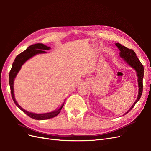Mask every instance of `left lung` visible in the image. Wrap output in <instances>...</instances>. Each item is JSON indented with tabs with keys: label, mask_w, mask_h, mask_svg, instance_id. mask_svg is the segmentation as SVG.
<instances>
[{
	"label": "left lung",
	"mask_w": 151,
	"mask_h": 151,
	"mask_svg": "<svg viewBox=\"0 0 151 151\" xmlns=\"http://www.w3.org/2000/svg\"><path fill=\"white\" fill-rule=\"evenodd\" d=\"M115 46L119 48L120 50V56L121 58H123V60L127 63V64L134 68L135 71L137 72V75L138 77V85H139V95L137 99L134 102L132 106H131L130 109L126 112L124 115L127 114L129 111L132 110V109L135 106L136 103L140 99L141 95L142 93L143 90V77H144V66L142 63H140L138 58L136 56L135 52L131 49L126 47L124 46L121 45L120 43H115Z\"/></svg>",
	"instance_id": "8db88e82"
}]
</instances>
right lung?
Masks as SVG:
<instances>
[{
	"label": "right lung",
	"instance_id": "obj_1",
	"mask_svg": "<svg viewBox=\"0 0 151 151\" xmlns=\"http://www.w3.org/2000/svg\"><path fill=\"white\" fill-rule=\"evenodd\" d=\"M50 49V47H48L41 43L35 44V45H33L30 46L29 47H28L25 51L20 53V54L16 56L15 60L13 62L12 68L10 71V73H9V85H10L11 93L13 101L17 105V107L20 109L23 112L25 113L29 116H30L31 118L35 120H46L55 117V116H57L60 113L61 110L63 108V105H64V103L63 104V105L59 109L53 111L52 112L41 114H37L35 113L29 112V111H26V110L23 109L21 106L17 104V102L15 99V96H14V81L17 74L18 73V72L21 70V66L27 60L30 59L31 58L35 56L36 55L41 54V53H46V50H49Z\"/></svg>",
	"mask_w": 151,
	"mask_h": 151
}]
</instances>
